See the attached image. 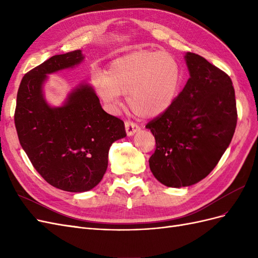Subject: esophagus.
<instances>
[{
  "mask_svg": "<svg viewBox=\"0 0 258 258\" xmlns=\"http://www.w3.org/2000/svg\"><path fill=\"white\" fill-rule=\"evenodd\" d=\"M124 129H126L127 136L131 137V136H134L136 132H138L140 130V127L138 126V124H136L134 122L126 121V122H124Z\"/></svg>",
  "mask_w": 258,
  "mask_h": 258,
  "instance_id": "obj_1",
  "label": "esophagus"
}]
</instances>
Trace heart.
Segmentation results:
<instances>
[{
  "label": "heart",
  "mask_w": 258,
  "mask_h": 258,
  "mask_svg": "<svg viewBox=\"0 0 258 258\" xmlns=\"http://www.w3.org/2000/svg\"><path fill=\"white\" fill-rule=\"evenodd\" d=\"M92 85L104 102L115 107L120 95L142 118H155L166 113L177 97L182 82L178 61L167 51L139 50L114 59L105 74L92 76Z\"/></svg>",
  "instance_id": "heart-1"
}]
</instances>
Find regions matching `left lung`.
<instances>
[{"label": "left lung", "mask_w": 258, "mask_h": 258, "mask_svg": "<svg viewBox=\"0 0 258 258\" xmlns=\"http://www.w3.org/2000/svg\"><path fill=\"white\" fill-rule=\"evenodd\" d=\"M189 79L169 110L146 124L156 140L153 175L168 187L190 186L212 171L237 126L230 77L199 54L185 53Z\"/></svg>", "instance_id": "1"}]
</instances>
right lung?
Segmentation results:
<instances>
[{
    "label": "right lung",
    "mask_w": 258,
    "mask_h": 258,
    "mask_svg": "<svg viewBox=\"0 0 258 258\" xmlns=\"http://www.w3.org/2000/svg\"><path fill=\"white\" fill-rule=\"evenodd\" d=\"M82 50L56 54L28 72L20 83L15 111L19 142L33 167L56 188L88 191L102 179L108 151L126 137L124 123L107 114L91 86L82 82L60 106L45 99L48 75L81 64Z\"/></svg>",
    "instance_id": "1"
}]
</instances>
